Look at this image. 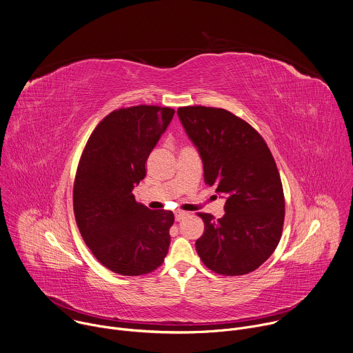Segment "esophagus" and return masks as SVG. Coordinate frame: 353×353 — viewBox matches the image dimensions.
Listing matches in <instances>:
<instances>
[{
	"mask_svg": "<svg viewBox=\"0 0 353 353\" xmlns=\"http://www.w3.org/2000/svg\"><path fill=\"white\" fill-rule=\"evenodd\" d=\"M187 214H188L187 212H181V210H177V212H174V219H176L177 221H180V220H181V219H184Z\"/></svg>",
	"mask_w": 353,
	"mask_h": 353,
	"instance_id": "esophagus-1",
	"label": "esophagus"
}]
</instances>
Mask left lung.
I'll return each instance as SVG.
<instances>
[{
    "label": "left lung",
    "instance_id": "obj_1",
    "mask_svg": "<svg viewBox=\"0 0 353 353\" xmlns=\"http://www.w3.org/2000/svg\"><path fill=\"white\" fill-rule=\"evenodd\" d=\"M177 114L201 155L205 184L225 198L221 219L198 213L205 230L196 252L217 274H248L281 239L285 201L274 158L262 136L225 109L183 106Z\"/></svg>",
    "mask_w": 353,
    "mask_h": 353
}]
</instances>
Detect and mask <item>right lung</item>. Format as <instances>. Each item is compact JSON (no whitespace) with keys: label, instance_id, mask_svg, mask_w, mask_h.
<instances>
[{"label":"right lung","instance_id":"right-lung-1","mask_svg":"<svg viewBox=\"0 0 353 353\" xmlns=\"http://www.w3.org/2000/svg\"><path fill=\"white\" fill-rule=\"evenodd\" d=\"M173 114L155 105L113 110L81 154L73 185L76 223L92 255L113 273L143 276L168 255L173 212L136 202L133 188L145 177L147 159Z\"/></svg>","mask_w":353,"mask_h":353}]
</instances>
